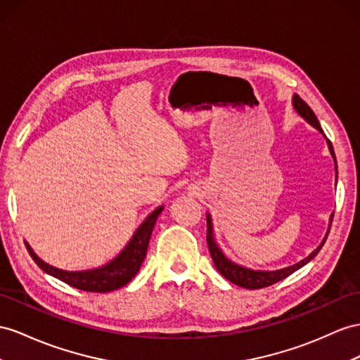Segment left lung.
<instances>
[{
  "label": "left lung",
  "mask_w": 360,
  "mask_h": 360,
  "mask_svg": "<svg viewBox=\"0 0 360 360\" xmlns=\"http://www.w3.org/2000/svg\"><path fill=\"white\" fill-rule=\"evenodd\" d=\"M292 105L295 108V110L306 120V122L309 124H311L313 127L316 129V131H319L322 135H324V132H322L321 129V124L318 122V118L315 115V112L310 109V106L304 101L298 94H295L293 98H292ZM324 138L327 140V146H328V150L331 153V156H333V161H335V169H336V178H338V164H336V156H335V150H333V146H331L328 138L324 135ZM333 214L331 213L330 216V224H328V229H327V234L326 237L322 238L321 245L316 248L315 251H313L309 257H306V259L295 263L292 266H288V268H283V269H276V271H255V269H250V268H245V266H240L234 262H231L228 259V257L222 252V250H220L219 245L216 243V238H214V231H213V220H211V216L210 213L207 214V242H208V250H210V255L211 259H213L214 262V266L216 269L222 274L225 278L228 281H231L237 285H240V288H245V289H262V288H268V285H272L275 283H278L281 280H284L285 276H289L290 274H293L295 271L301 269L304 264H307L313 257H316V254L321 251L322 245L326 243L327 240V236L330 233V226H331V220H333Z\"/></svg>",
  "instance_id": "left-lung-1"
}]
</instances>
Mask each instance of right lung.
<instances>
[{"instance_id": "obj_1", "label": "right lung", "mask_w": 360, "mask_h": 360, "mask_svg": "<svg viewBox=\"0 0 360 360\" xmlns=\"http://www.w3.org/2000/svg\"><path fill=\"white\" fill-rule=\"evenodd\" d=\"M162 205L153 210L152 213L144 219V222L138 226L135 234L132 236L131 240L124 246V250L120 252L114 260H110L105 266L97 269H88V271H63L59 268H54L49 263L41 260L38 255L34 254L32 246L25 242V248L34 263L39 268L47 272L49 275L54 276L63 283H67L72 288L85 290V292H112L120 288H123L134 276L140 271L141 264L146 259L147 246H149L150 236L153 231V226L156 224V219L161 214Z\"/></svg>"}]
</instances>
